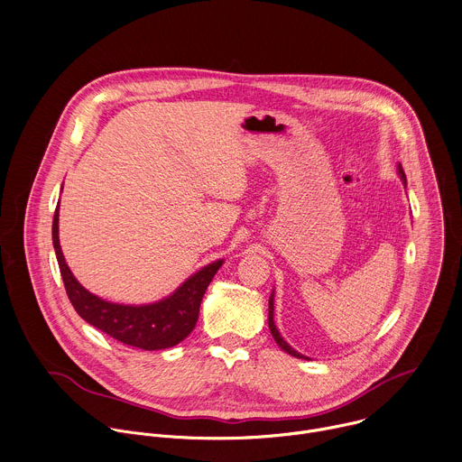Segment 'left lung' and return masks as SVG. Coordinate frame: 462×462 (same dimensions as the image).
Listing matches in <instances>:
<instances>
[{"mask_svg": "<svg viewBox=\"0 0 462 462\" xmlns=\"http://www.w3.org/2000/svg\"><path fill=\"white\" fill-rule=\"evenodd\" d=\"M399 177H401L402 184L406 186V177H404V171H402L401 166H399ZM267 323H269V328H271V334H273L276 345H278L282 350H285L287 354H291V356H294V357H300V359H310V357L300 354L298 350H294V348L282 337V334L278 332V328H276V325H274V291L271 292V298H269V318H267Z\"/></svg>", "mask_w": 462, "mask_h": 462, "instance_id": "left-lung-1", "label": "left lung"}]
</instances>
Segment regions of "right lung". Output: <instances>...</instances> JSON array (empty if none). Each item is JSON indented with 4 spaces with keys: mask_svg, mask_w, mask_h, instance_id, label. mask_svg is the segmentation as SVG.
I'll list each match as a JSON object with an SVG mask.
<instances>
[{
    "mask_svg": "<svg viewBox=\"0 0 462 462\" xmlns=\"http://www.w3.org/2000/svg\"><path fill=\"white\" fill-rule=\"evenodd\" d=\"M52 242L67 294L78 314L114 339L143 350L170 348L191 334L199 319L204 292L224 263V260L211 262L191 274L175 292L159 301L125 305L92 294L72 274L60 245V202L52 222Z\"/></svg>",
    "mask_w": 462,
    "mask_h": 462,
    "instance_id": "right-lung-1",
    "label": "right lung"
}]
</instances>
